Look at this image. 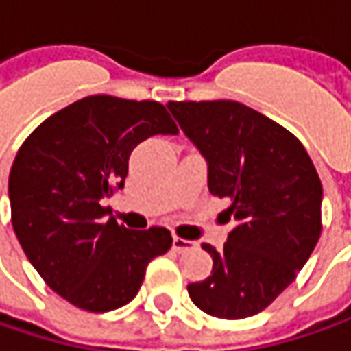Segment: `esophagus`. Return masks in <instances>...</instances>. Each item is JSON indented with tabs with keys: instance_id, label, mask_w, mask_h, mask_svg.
Instances as JSON below:
<instances>
[{
	"instance_id": "1",
	"label": "esophagus",
	"mask_w": 351,
	"mask_h": 351,
	"mask_svg": "<svg viewBox=\"0 0 351 351\" xmlns=\"http://www.w3.org/2000/svg\"><path fill=\"white\" fill-rule=\"evenodd\" d=\"M190 248H196V243L186 241V239H182V237H173V250H175V252H186Z\"/></svg>"
}]
</instances>
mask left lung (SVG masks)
I'll return each instance as SVG.
<instances>
[{
    "label": "left lung",
    "instance_id": "1",
    "mask_svg": "<svg viewBox=\"0 0 351 351\" xmlns=\"http://www.w3.org/2000/svg\"><path fill=\"white\" fill-rule=\"evenodd\" d=\"M171 112L208 161V186L227 198L235 227L223 250L204 243L212 276L188 285L217 319L258 315L297 278L322 231L319 173L284 126L237 101H171Z\"/></svg>",
    "mask_w": 351,
    "mask_h": 351
}]
</instances>
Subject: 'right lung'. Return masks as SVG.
Segmentation results:
<instances>
[{
    "label": "right lung",
    "instance_id": "1",
    "mask_svg": "<svg viewBox=\"0 0 351 351\" xmlns=\"http://www.w3.org/2000/svg\"><path fill=\"white\" fill-rule=\"evenodd\" d=\"M155 134H178L161 103L91 95L46 118L15 155L13 231L46 285L83 311L124 307L173 247L165 227L130 231L103 206L124 186L132 149Z\"/></svg>",
    "mask_w": 351,
    "mask_h": 351
}]
</instances>
